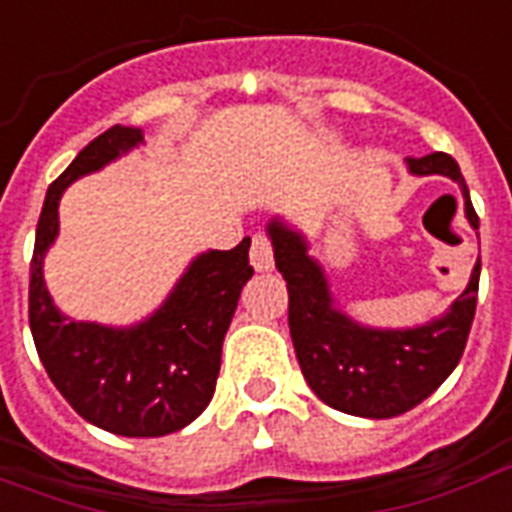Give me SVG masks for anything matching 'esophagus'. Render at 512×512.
Segmentation results:
<instances>
[{
    "instance_id": "esophagus-1",
    "label": "esophagus",
    "mask_w": 512,
    "mask_h": 512,
    "mask_svg": "<svg viewBox=\"0 0 512 512\" xmlns=\"http://www.w3.org/2000/svg\"><path fill=\"white\" fill-rule=\"evenodd\" d=\"M249 263L255 266V271H271L274 268V249L271 241L263 233H257L252 238V249H249Z\"/></svg>"
}]
</instances>
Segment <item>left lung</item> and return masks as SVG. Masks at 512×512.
<instances>
[{
  "instance_id": "1",
  "label": "left lung",
  "mask_w": 512,
  "mask_h": 512,
  "mask_svg": "<svg viewBox=\"0 0 512 512\" xmlns=\"http://www.w3.org/2000/svg\"><path fill=\"white\" fill-rule=\"evenodd\" d=\"M407 168L415 176L439 173L456 181L464 195V214L478 230L467 181L450 154L434 151L410 157ZM268 236L290 295L287 323L295 355L309 388L328 407L358 418H396L429 399L448 380L464 355L475 320L480 260L448 314L418 328H369L333 306L323 266L309 257V244L298 230L282 219H271Z\"/></svg>"
}]
</instances>
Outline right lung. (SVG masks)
<instances>
[{"label": "right lung", "mask_w": 512, "mask_h": 512, "mask_svg": "<svg viewBox=\"0 0 512 512\" xmlns=\"http://www.w3.org/2000/svg\"><path fill=\"white\" fill-rule=\"evenodd\" d=\"M138 143V127L113 124L45 192L29 266V328L56 391L83 420L121 437H165L189 426L214 396L225 333L241 287L255 274L249 238L227 252L211 249L195 257L165 304L130 328L64 317L43 279L64 189Z\"/></svg>", "instance_id": "1"}]
</instances>
